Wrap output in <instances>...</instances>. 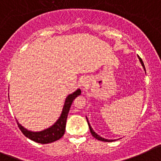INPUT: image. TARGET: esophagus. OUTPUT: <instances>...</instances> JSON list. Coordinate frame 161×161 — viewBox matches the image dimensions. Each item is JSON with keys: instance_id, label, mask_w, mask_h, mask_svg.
<instances>
[{"instance_id": "1", "label": "esophagus", "mask_w": 161, "mask_h": 161, "mask_svg": "<svg viewBox=\"0 0 161 161\" xmlns=\"http://www.w3.org/2000/svg\"><path fill=\"white\" fill-rule=\"evenodd\" d=\"M81 86H82V87H86V86H87V81H86V79H83V80L81 81Z\"/></svg>"}]
</instances>
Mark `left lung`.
Returning <instances> with one entry per match:
<instances>
[{"label":"left lung","mask_w":161,"mask_h":161,"mask_svg":"<svg viewBox=\"0 0 161 161\" xmlns=\"http://www.w3.org/2000/svg\"><path fill=\"white\" fill-rule=\"evenodd\" d=\"M139 59H140V63H141L142 66H143V67H144V70H145V66H144V63H143V61H142V59L140 58V57H139ZM86 120H87V124H88V126H89V128H90V131H91V135H92V136H93L95 137V139H97V140H101V141H104V142H111V141H115V140H108V139H104V138H103V137L99 136H98V135H97V133H95V131H94V130L92 129V127H91V125H90L89 122H88L87 118H86Z\"/></svg>","instance_id":"8db88e82"}]
</instances>
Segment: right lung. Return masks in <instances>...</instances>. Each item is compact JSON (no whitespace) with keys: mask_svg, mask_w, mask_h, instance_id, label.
Segmentation results:
<instances>
[{"mask_svg":"<svg viewBox=\"0 0 161 161\" xmlns=\"http://www.w3.org/2000/svg\"><path fill=\"white\" fill-rule=\"evenodd\" d=\"M79 95H81V90L78 89L74 93L70 94L66 97L60 117L56 121L55 124L52 125L51 127L41 131H28L26 128L22 127L17 120L18 127L27 138L30 139L33 141L39 143V144H49V143H52V142L59 140L63 136L65 133L66 119H67L68 113L70 111V106H71L74 99Z\"/></svg>","mask_w":161,"mask_h":161,"instance_id":"1","label":"right lung"}]
</instances>
